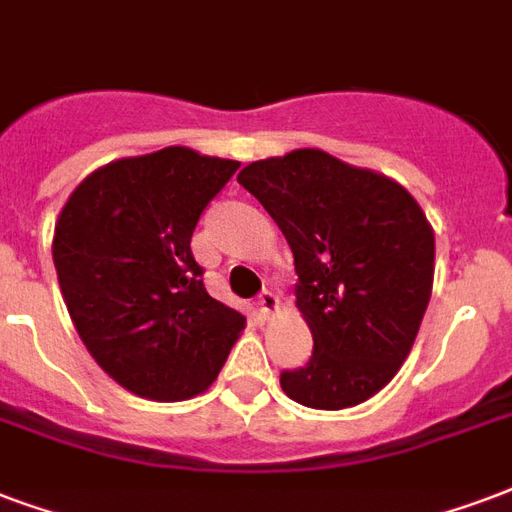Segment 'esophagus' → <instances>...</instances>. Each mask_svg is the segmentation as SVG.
I'll use <instances>...</instances> for the list:
<instances>
[{
	"mask_svg": "<svg viewBox=\"0 0 512 512\" xmlns=\"http://www.w3.org/2000/svg\"><path fill=\"white\" fill-rule=\"evenodd\" d=\"M259 310L264 318H270V315L278 310V294L270 291V288H264V291L259 294Z\"/></svg>",
	"mask_w": 512,
	"mask_h": 512,
	"instance_id": "1",
	"label": "esophagus"
}]
</instances>
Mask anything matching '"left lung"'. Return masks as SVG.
Segmentation results:
<instances>
[{
  "mask_svg": "<svg viewBox=\"0 0 512 512\" xmlns=\"http://www.w3.org/2000/svg\"><path fill=\"white\" fill-rule=\"evenodd\" d=\"M237 180L286 234L313 332V356L280 386L315 410L367 402L399 372L432 297L424 210L394 180L313 148L253 161Z\"/></svg>",
  "mask_w": 512,
  "mask_h": 512,
  "instance_id": "obj_1",
  "label": "left lung"
}]
</instances>
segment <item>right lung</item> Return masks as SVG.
<instances>
[{
  "label": "right lung",
  "mask_w": 512,
  "mask_h": 512,
  "mask_svg": "<svg viewBox=\"0 0 512 512\" xmlns=\"http://www.w3.org/2000/svg\"><path fill=\"white\" fill-rule=\"evenodd\" d=\"M237 167L175 145L96 169L61 210L53 264L72 324L137 397L202 394L245 326L207 294L191 253L199 215Z\"/></svg>",
  "instance_id": "obj_1"
}]
</instances>
